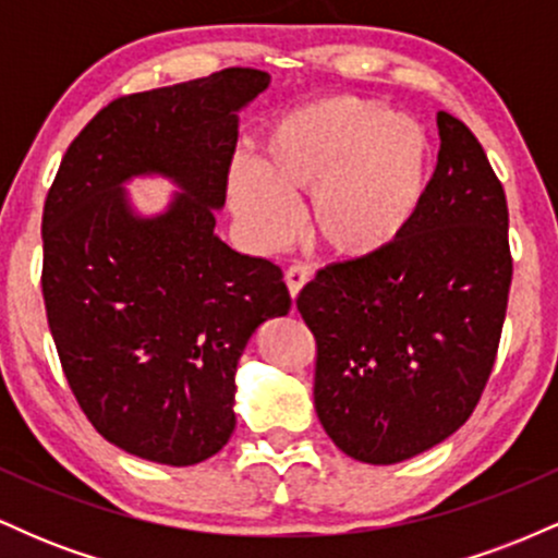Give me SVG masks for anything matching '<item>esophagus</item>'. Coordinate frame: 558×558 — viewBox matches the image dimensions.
<instances>
[{"label":"esophagus","instance_id":"obj_1","mask_svg":"<svg viewBox=\"0 0 558 558\" xmlns=\"http://www.w3.org/2000/svg\"><path fill=\"white\" fill-rule=\"evenodd\" d=\"M312 278V270L306 265H291L286 270V286H288V293H291L293 299L299 296V291L304 288L306 283H310Z\"/></svg>","mask_w":558,"mask_h":558}]
</instances>
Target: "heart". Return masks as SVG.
<instances>
[{
  "mask_svg": "<svg viewBox=\"0 0 558 558\" xmlns=\"http://www.w3.org/2000/svg\"><path fill=\"white\" fill-rule=\"evenodd\" d=\"M433 144L417 120L360 96L293 107L267 125L257 162L235 159L228 202L248 233L280 246L299 230L296 202L310 196V228L341 259L388 252L407 233L430 189Z\"/></svg>",
  "mask_w": 558,
  "mask_h": 558,
  "instance_id": "b5f03b06",
  "label": "heart"
}]
</instances>
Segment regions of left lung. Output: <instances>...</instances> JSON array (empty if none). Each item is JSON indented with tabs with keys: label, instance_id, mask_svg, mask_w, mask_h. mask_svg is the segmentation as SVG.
I'll return each mask as SVG.
<instances>
[{
	"label": "left lung",
	"instance_id": "left-lung-1",
	"mask_svg": "<svg viewBox=\"0 0 558 558\" xmlns=\"http://www.w3.org/2000/svg\"><path fill=\"white\" fill-rule=\"evenodd\" d=\"M425 204L388 252L328 265L296 306L317 341L315 409L356 462L427 451L475 412L509 304V207L475 133L438 112Z\"/></svg>",
	"mask_w": 558,
	"mask_h": 558
}]
</instances>
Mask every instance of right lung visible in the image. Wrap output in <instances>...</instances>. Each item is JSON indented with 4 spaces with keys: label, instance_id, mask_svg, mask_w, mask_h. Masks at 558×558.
Here are the masks:
<instances>
[{
    "label": "right lung",
    "instance_id": "1",
    "mask_svg": "<svg viewBox=\"0 0 558 558\" xmlns=\"http://www.w3.org/2000/svg\"><path fill=\"white\" fill-rule=\"evenodd\" d=\"M270 86L254 68L120 96L75 136L44 202L41 291L68 386L88 422L133 457L189 466L228 444L235 367L283 317V270L215 235L239 112ZM184 191L138 218L122 183Z\"/></svg>",
    "mask_w": 558,
    "mask_h": 558
}]
</instances>
